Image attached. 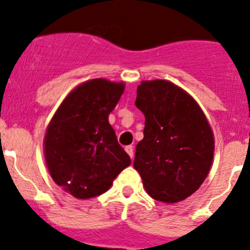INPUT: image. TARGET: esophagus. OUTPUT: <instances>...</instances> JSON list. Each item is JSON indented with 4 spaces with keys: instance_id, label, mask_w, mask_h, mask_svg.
<instances>
[{
    "instance_id": "1",
    "label": "esophagus",
    "mask_w": 250,
    "mask_h": 250,
    "mask_svg": "<svg viewBox=\"0 0 250 250\" xmlns=\"http://www.w3.org/2000/svg\"><path fill=\"white\" fill-rule=\"evenodd\" d=\"M125 151L129 154L130 158H131V159L134 158V146H132V145H127V146L125 147Z\"/></svg>"
}]
</instances>
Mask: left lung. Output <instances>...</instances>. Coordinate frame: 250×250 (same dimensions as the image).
Returning <instances> with one entry per match:
<instances>
[{
    "label": "left lung",
    "instance_id": "1",
    "mask_svg": "<svg viewBox=\"0 0 250 250\" xmlns=\"http://www.w3.org/2000/svg\"><path fill=\"white\" fill-rule=\"evenodd\" d=\"M136 94L135 105L144 114L145 127L144 139L136 145L134 167L152 199H187L210 170V125L196 101L170 81H143Z\"/></svg>",
    "mask_w": 250,
    "mask_h": 250
}]
</instances>
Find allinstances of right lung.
I'll return each instance as SVG.
<instances>
[{"label": "right lung", "mask_w": 250, "mask_h": 250, "mask_svg": "<svg viewBox=\"0 0 250 250\" xmlns=\"http://www.w3.org/2000/svg\"><path fill=\"white\" fill-rule=\"evenodd\" d=\"M125 85L94 79L75 87L60 105L43 139L51 178L77 199L101 195L131 164L109 115Z\"/></svg>", "instance_id": "1"}]
</instances>
